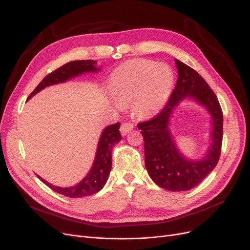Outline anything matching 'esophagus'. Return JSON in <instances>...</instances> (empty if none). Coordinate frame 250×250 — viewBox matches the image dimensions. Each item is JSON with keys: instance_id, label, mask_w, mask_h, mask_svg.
Listing matches in <instances>:
<instances>
[{"instance_id": "obj_1", "label": "esophagus", "mask_w": 250, "mask_h": 250, "mask_svg": "<svg viewBox=\"0 0 250 250\" xmlns=\"http://www.w3.org/2000/svg\"><path fill=\"white\" fill-rule=\"evenodd\" d=\"M134 128V125L130 124V123H125L122 125L121 126V133H122V136H126L129 132H132Z\"/></svg>"}]
</instances>
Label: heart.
I'll return each instance as SVG.
<instances>
[{
    "instance_id": "1",
    "label": "heart",
    "mask_w": 250,
    "mask_h": 250,
    "mask_svg": "<svg viewBox=\"0 0 250 250\" xmlns=\"http://www.w3.org/2000/svg\"><path fill=\"white\" fill-rule=\"evenodd\" d=\"M174 72L166 63L135 59L122 63L110 74L107 90L120 106L135 99V108L144 117L159 113L171 96Z\"/></svg>"
}]
</instances>
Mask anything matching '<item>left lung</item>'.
<instances>
[{
    "label": "left lung",
    "instance_id": "left-lung-1",
    "mask_svg": "<svg viewBox=\"0 0 250 250\" xmlns=\"http://www.w3.org/2000/svg\"><path fill=\"white\" fill-rule=\"evenodd\" d=\"M178 79L164 109L153 120L138 125L144 138L145 166L157 186L171 191H186L196 187L216 167L222 146L223 114L219 101L204 78L175 59ZM191 100L209 113L211 120L210 146L201 159L188 157L177 145L169 128L179 104Z\"/></svg>",
    "mask_w": 250,
    "mask_h": 250
}]
</instances>
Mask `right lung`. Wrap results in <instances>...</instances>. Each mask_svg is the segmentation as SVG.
Returning <instances> with one entry per match:
<instances>
[{
	"label": "right lung",
	"mask_w": 250,
	"mask_h": 250,
	"mask_svg": "<svg viewBox=\"0 0 250 250\" xmlns=\"http://www.w3.org/2000/svg\"><path fill=\"white\" fill-rule=\"evenodd\" d=\"M101 71V67H97V62L93 60L87 61H73L62 65L61 68L47 75L43 80L37 85L34 91L29 95L28 99L33 97L38 92H41L46 87L65 83L72 79L82 76L84 74H94ZM121 124L116 123L105 126L101 132L100 139L97 144L95 158L93 164L87 175L77 185L69 188H62L51 185L42 177L36 175L44 185L52 190L57 191L68 198H83L98 192L103 188L106 183L112 165V149L116 144L122 140L120 133Z\"/></svg>",
	"instance_id": "1"
}]
</instances>
